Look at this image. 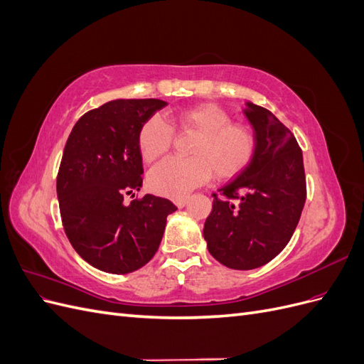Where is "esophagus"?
<instances>
[{
  "instance_id": "esophagus-1",
  "label": "esophagus",
  "mask_w": 364,
  "mask_h": 364,
  "mask_svg": "<svg viewBox=\"0 0 364 364\" xmlns=\"http://www.w3.org/2000/svg\"><path fill=\"white\" fill-rule=\"evenodd\" d=\"M186 203H188V200H186V199H178V200H174V205L178 206V208H183Z\"/></svg>"
}]
</instances>
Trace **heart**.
Instances as JSON below:
<instances>
[{
    "label": "heart",
    "mask_w": 364,
    "mask_h": 364,
    "mask_svg": "<svg viewBox=\"0 0 364 364\" xmlns=\"http://www.w3.org/2000/svg\"><path fill=\"white\" fill-rule=\"evenodd\" d=\"M174 127L194 132L191 159H167L149 173V186L170 199H182L213 173L217 179H230L245 171L255 156L257 141L252 130L232 124L230 115L217 105L205 103L170 114ZM173 129L159 115L144 121L138 132L142 159L153 162L171 147Z\"/></svg>",
    "instance_id": "b5f03b06"
}]
</instances>
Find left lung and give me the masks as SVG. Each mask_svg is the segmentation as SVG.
I'll return each instance as SVG.
<instances>
[{"mask_svg": "<svg viewBox=\"0 0 364 364\" xmlns=\"http://www.w3.org/2000/svg\"><path fill=\"white\" fill-rule=\"evenodd\" d=\"M255 132V156L249 167L213 194L203 228L211 255L234 270H252L287 246L306 199L302 150L291 132L267 109L246 103Z\"/></svg>", "mask_w": 364, "mask_h": 364, "instance_id": "1", "label": "left lung"}]
</instances>
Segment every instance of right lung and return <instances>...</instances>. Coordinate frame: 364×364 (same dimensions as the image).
Listing matches in <instances>:
<instances>
[{
	"label": "right lung",
	"instance_id": "add662e5",
	"mask_svg": "<svg viewBox=\"0 0 364 364\" xmlns=\"http://www.w3.org/2000/svg\"><path fill=\"white\" fill-rule=\"evenodd\" d=\"M164 106L156 98L107 102L80 117L65 144L56 185L63 229L98 270L124 274L146 266L178 209L153 194L124 203L142 185L138 132Z\"/></svg>",
	"mask_w": 364,
	"mask_h": 364
}]
</instances>
